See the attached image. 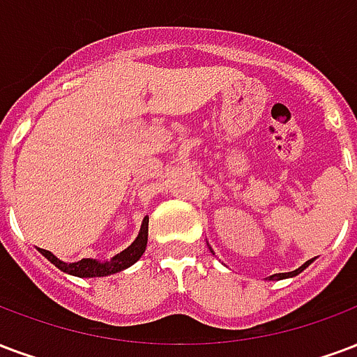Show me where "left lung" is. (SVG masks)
Returning <instances> with one entry per match:
<instances>
[{
	"mask_svg": "<svg viewBox=\"0 0 357 357\" xmlns=\"http://www.w3.org/2000/svg\"><path fill=\"white\" fill-rule=\"evenodd\" d=\"M310 263H312V259L310 261H306L305 265H301L299 268H297V271H291V273H282V274H273V276H271V278L268 280H284V278H291V276H297V274H301L303 273V271H305L306 266L310 265Z\"/></svg>",
	"mask_w": 357,
	"mask_h": 357,
	"instance_id": "8db88e82",
	"label": "left lung"
}]
</instances>
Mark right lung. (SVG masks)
Instances as JSON below:
<instances>
[{
  "label": "right lung",
  "instance_id": "1",
  "mask_svg": "<svg viewBox=\"0 0 357 357\" xmlns=\"http://www.w3.org/2000/svg\"><path fill=\"white\" fill-rule=\"evenodd\" d=\"M147 231H149V218H144V223H142V229H139V234L136 236V240L126 250L117 253L113 259L105 261V263H100L96 259H81L77 263H64V261H60L56 255H52L47 250L39 248V252L43 253L52 265L58 266L62 273L73 274V276H79V278H100V276H109V274L121 273V271H125L130 265H134L145 252Z\"/></svg>",
  "mask_w": 357,
  "mask_h": 357
}]
</instances>
